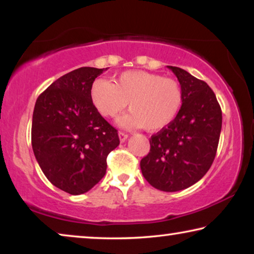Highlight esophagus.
<instances>
[{
	"mask_svg": "<svg viewBox=\"0 0 254 254\" xmlns=\"http://www.w3.org/2000/svg\"><path fill=\"white\" fill-rule=\"evenodd\" d=\"M119 138L121 143H124V142L128 138V135L126 133H124V131H119Z\"/></svg>",
	"mask_w": 254,
	"mask_h": 254,
	"instance_id": "34e87169",
	"label": "esophagus"
}]
</instances>
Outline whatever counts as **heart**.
<instances>
[{
    "mask_svg": "<svg viewBox=\"0 0 254 254\" xmlns=\"http://www.w3.org/2000/svg\"><path fill=\"white\" fill-rule=\"evenodd\" d=\"M95 109L104 118H114L126 109L130 112L118 124L125 128L144 127L158 131L170 126L179 116L185 102L184 89L178 81L144 70H127L113 83L98 78L90 91Z\"/></svg>",
    "mask_w": 254,
    "mask_h": 254,
    "instance_id": "obj_1",
    "label": "heart"
}]
</instances>
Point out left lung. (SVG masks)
Listing matches in <instances>:
<instances>
[{"label":"left lung","instance_id":"obj_1","mask_svg":"<svg viewBox=\"0 0 254 254\" xmlns=\"http://www.w3.org/2000/svg\"><path fill=\"white\" fill-rule=\"evenodd\" d=\"M184 89L185 102L173 123L150 138V151L141 159V171L155 189L177 192L206 175L216 155L222 111L206 82L182 68L168 65Z\"/></svg>","mask_w":254,"mask_h":254}]
</instances>
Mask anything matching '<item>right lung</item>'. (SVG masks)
I'll return each mask as SVG.
<instances>
[{
    "instance_id": "right-lung-1",
    "label": "right lung",
    "mask_w": 254,
    "mask_h": 254,
    "mask_svg": "<svg viewBox=\"0 0 254 254\" xmlns=\"http://www.w3.org/2000/svg\"><path fill=\"white\" fill-rule=\"evenodd\" d=\"M106 69L82 67L61 76L34 105L31 141L38 164L55 187L72 195L99 183L107 155L120 143L90 97L93 81Z\"/></svg>"
}]
</instances>
